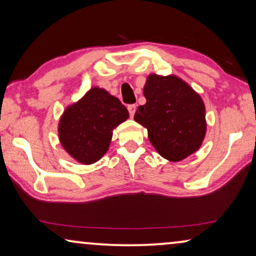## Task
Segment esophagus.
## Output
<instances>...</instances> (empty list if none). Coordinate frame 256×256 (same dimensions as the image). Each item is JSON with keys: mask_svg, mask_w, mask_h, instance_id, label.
I'll list each match as a JSON object with an SVG mask.
<instances>
[{"mask_svg": "<svg viewBox=\"0 0 256 256\" xmlns=\"http://www.w3.org/2000/svg\"><path fill=\"white\" fill-rule=\"evenodd\" d=\"M128 112H129V115L132 118L135 114V110H136V104H128Z\"/></svg>", "mask_w": 256, "mask_h": 256, "instance_id": "1", "label": "esophagus"}]
</instances>
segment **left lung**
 <instances>
[{
	"label": "left lung",
	"instance_id": "left-lung-1",
	"mask_svg": "<svg viewBox=\"0 0 256 256\" xmlns=\"http://www.w3.org/2000/svg\"><path fill=\"white\" fill-rule=\"evenodd\" d=\"M143 93L146 102L138 107L134 120L148 129L160 155L177 162L194 152L206 130L202 98L174 76H149Z\"/></svg>",
	"mask_w": 256,
	"mask_h": 256
}]
</instances>
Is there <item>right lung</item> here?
I'll use <instances>...</instances> for the list:
<instances>
[{"label":"right lung","mask_w":256,"mask_h":256,"mask_svg":"<svg viewBox=\"0 0 256 256\" xmlns=\"http://www.w3.org/2000/svg\"><path fill=\"white\" fill-rule=\"evenodd\" d=\"M128 116L127 108L118 98L96 87L62 114L59 138L76 160L92 164L106 154L113 129Z\"/></svg>","instance_id":"right-lung-1"}]
</instances>
